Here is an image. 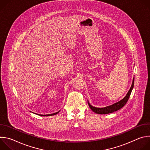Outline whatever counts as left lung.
<instances>
[{
	"label": "left lung",
	"mask_w": 150,
	"mask_h": 150,
	"mask_svg": "<svg viewBox=\"0 0 150 150\" xmlns=\"http://www.w3.org/2000/svg\"><path fill=\"white\" fill-rule=\"evenodd\" d=\"M134 78L133 79V81H132V85H131V88L129 90V91H128V93H127L126 96L122 100L118 101L117 103H115V104H112L111 105L105 107V108H95V107L92 106L89 103V102L88 101L90 108L94 112H95L96 113L101 114V115H103V114L104 115V114L111 113H113L114 112H116V111L120 109L121 108H122L126 104V103H127L128 99H129V98L130 97V95H131V93L132 92V89L134 88Z\"/></svg>",
	"instance_id": "left-lung-1"
}]
</instances>
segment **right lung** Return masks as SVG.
Segmentation results:
<instances>
[{
	"mask_svg": "<svg viewBox=\"0 0 150 150\" xmlns=\"http://www.w3.org/2000/svg\"><path fill=\"white\" fill-rule=\"evenodd\" d=\"M59 113V112L55 113H53V114H49V115H40V116H52V115H56Z\"/></svg>",
	"mask_w": 150,
	"mask_h": 150,
	"instance_id": "obj_1",
	"label": "right lung"
}]
</instances>
